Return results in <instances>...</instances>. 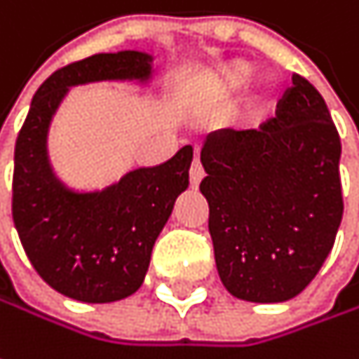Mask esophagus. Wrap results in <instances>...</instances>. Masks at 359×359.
<instances>
[{"label":"esophagus","mask_w":359,"mask_h":359,"mask_svg":"<svg viewBox=\"0 0 359 359\" xmlns=\"http://www.w3.org/2000/svg\"><path fill=\"white\" fill-rule=\"evenodd\" d=\"M205 172H203V166L199 162V156L195 154L193 162H191V170H189V179H191V187H199V182L203 180Z\"/></svg>","instance_id":"obj_1"}]
</instances>
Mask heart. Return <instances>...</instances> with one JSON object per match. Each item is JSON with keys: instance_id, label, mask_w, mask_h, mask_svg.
Listing matches in <instances>:
<instances>
[{"instance_id": "b5f03b06", "label": "heart", "mask_w": 359, "mask_h": 359, "mask_svg": "<svg viewBox=\"0 0 359 359\" xmlns=\"http://www.w3.org/2000/svg\"><path fill=\"white\" fill-rule=\"evenodd\" d=\"M255 67L245 61V59H232L226 61L222 65H217L210 74H205L203 78V92L212 98V100H228L230 96H234L238 90H243L246 82L250 80ZM267 83H259V90H265Z\"/></svg>"}]
</instances>
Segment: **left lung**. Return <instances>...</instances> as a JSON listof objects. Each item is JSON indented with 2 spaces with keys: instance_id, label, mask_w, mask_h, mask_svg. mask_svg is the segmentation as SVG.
I'll return each instance as SVG.
<instances>
[{
  "instance_id": "1",
  "label": "left lung",
  "mask_w": 359,
  "mask_h": 359,
  "mask_svg": "<svg viewBox=\"0 0 359 359\" xmlns=\"http://www.w3.org/2000/svg\"><path fill=\"white\" fill-rule=\"evenodd\" d=\"M339 158L331 113L298 74L259 129L208 135L199 189L217 273L232 296L283 302L314 279L341 224Z\"/></svg>"
}]
</instances>
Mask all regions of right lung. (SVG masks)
I'll list each match as a JSON object with an SVG mask.
<instances>
[{
    "mask_svg": "<svg viewBox=\"0 0 359 359\" xmlns=\"http://www.w3.org/2000/svg\"><path fill=\"white\" fill-rule=\"evenodd\" d=\"M137 50L74 61L36 90L18 133L12 215L32 267L59 294L80 302H114L144 283L154 243L189 184L193 147L156 168H140L102 193H74L53 177L47 127L69 86L149 76Z\"/></svg>",
    "mask_w": 359,
    "mask_h": 359,
    "instance_id": "right-lung-1",
    "label": "right lung"
}]
</instances>
